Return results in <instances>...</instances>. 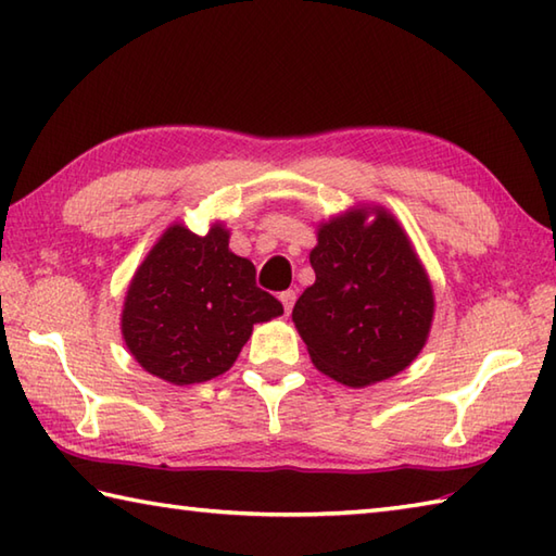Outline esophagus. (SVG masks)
I'll list each match as a JSON object with an SVG mask.
<instances>
[{"label":"esophagus","mask_w":556,"mask_h":556,"mask_svg":"<svg viewBox=\"0 0 556 556\" xmlns=\"http://www.w3.org/2000/svg\"><path fill=\"white\" fill-rule=\"evenodd\" d=\"M279 301H281V305H285V313L289 315L291 311H293V303H296V291H281L279 293Z\"/></svg>","instance_id":"34e87169"}]
</instances>
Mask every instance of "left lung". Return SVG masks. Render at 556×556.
I'll use <instances>...</instances> for the list:
<instances>
[{
    "instance_id": "obj_1",
    "label": "left lung",
    "mask_w": 556,
    "mask_h": 556,
    "mask_svg": "<svg viewBox=\"0 0 556 556\" xmlns=\"http://www.w3.org/2000/svg\"><path fill=\"white\" fill-rule=\"evenodd\" d=\"M315 285L291 320L311 361L346 387L406 370L430 337L434 291L406 229L382 205H353L317 224Z\"/></svg>"
}]
</instances>
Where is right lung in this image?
<instances>
[{
    "label": "right lung",
    "mask_w": 556,
    "mask_h": 556,
    "mask_svg": "<svg viewBox=\"0 0 556 556\" xmlns=\"http://www.w3.org/2000/svg\"><path fill=\"white\" fill-rule=\"evenodd\" d=\"M229 236L222 222L203 236L176 222L134 271L122 337L140 368L164 382L184 387L227 372L253 325L285 313L255 287L253 263L231 253Z\"/></svg>",
    "instance_id": "obj_1"
}]
</instances>
